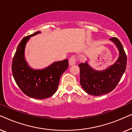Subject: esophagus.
Segmentation results:
<instances>
[{
    "instance_id": "esophagus-1",
    "label": "esophagus",
    "mask_w": 132,
    "mask_h": 132,
    "mask_svg": "<svg viewBox=\"0 0 132 132\" xmlns=\"http://www.w3.org/2000/svg\"><path fill=\"white\" fill-rule=\"evenodd\" d=\"M76 62V57H75V56H73L69 59V65L71 66L73 65H75Z\"/></svg>"
}]
</instances>
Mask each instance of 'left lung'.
<instances>
[{"label":"left lung","mask_w":132,"mask_h":132,"mask_svg":"<svg viewBox=\"0 0 132 132\" xmlns=\"http://www.w3.org/2000/svg\"><path fill=\"white\" fill-rule=\"evenodd\" d=\"M109 40L115 45L119 52L118 59L113 65L100 71L94 69L88 62L79 65L80 85L90 95L98 96L111 92L125 72L127 56L123 47L117 38H112Z\"/></svg>","instance_id":"obj_1"}]
</instances>
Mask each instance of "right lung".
I'll return each mask as SVG.
<instances>
[{
    "instance_id": "obj_1",
    "label": "right lung",
    "mask_w": 132,
    "mask_h": 132,
    "mask_svg": "<svg viewBox=\"0 0 132 132\" xmlns=\"http://www.w3.org/2000/svg\"><path fill=\"white\" fill-rule=\"evenodd\" d=\"M37 31L23 38L19 43L12 64V71L16 84L28 96L37 99L51 97L58 87L60 77L68 67V59L54 62L43 69L30 67L25 59V48L31 37L40 34Z\"/></svg>"
}]
</instances>
